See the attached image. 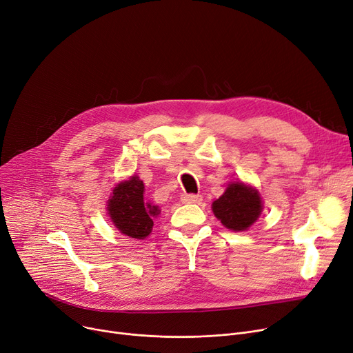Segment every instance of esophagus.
Returning a JSON list of instances; mask_svg holds the SVG:
<instances>
[{
    "label": "esophagus",
    "instance_id": "esophagus-1",
    "mask_svg": "<svg viewBox=\"0 0 353 353\" xmlns=\"http://www.w3.org/2000/svg\"><path fill=\"white\" fill-rule=\"evenodd\" d=\"M181 201L183 203H199L202 201V196L195 195V194H185L181 196Z\"/></svg>",
    "mask_w": 353,
    "mask_h": 353
}]
</instances>
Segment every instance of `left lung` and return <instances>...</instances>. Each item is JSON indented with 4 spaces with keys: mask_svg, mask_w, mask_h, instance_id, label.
I'll list each match as a JSON object with an SVG mask.
<instances>
[{
    "mask_svg": "<svg viewBox=\"0 0 353 353\" xmlns=\"http://www.w3.org/2000/svg\"><path fill=\"white\" fill-rule=\"evenodd\" d=\"M262 206L258 190L243 182H231L223 195L214 201L212 211L228 230L241 232L256 222Z\"/></svg>",
    "mask_w": 353,
    "mask_h": 353,
    "instance_id": "left-lung-1",
    "label": "left lung"
}]
</instances>
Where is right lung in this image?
<instances>
[{
  "label": "right lung",
  "mask_w": 353,
  "mask_h": 353,
  "mask_svg": "<svg viewBox=\"0 0 353 353\" xmlns=\"http://www.w3.org/2000/svg\"><path fill=\"white\" fill-rule=\"evenodd\" d=\"M107 211L117 230L135 239L147 238L152 231L154 218L161 214L158 206L145 196L143 182L137 175L115 186Z\"/></svg>",
  "instance_id": "add662e5"
}]
</instances>
